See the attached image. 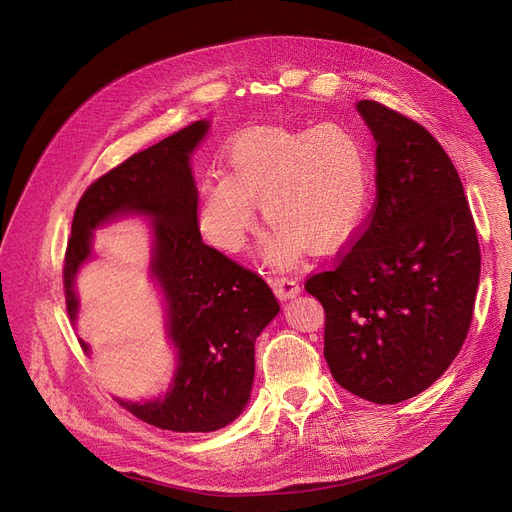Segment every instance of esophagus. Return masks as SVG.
Instances as JSON below:
<instances>
[{"instance_id": "1", "label": "esophagus", "mask_w": 512, "mask_h": 512, "mask_svg": "<svg viewBox=\"0 0 512 512\" xmlns=\"http://www.w3.org/2000/svg\"><path fill=\"white\" fill-rule=\"evenodd\" d=\"M270 284H272V288H274V292L278 294L280 299H294L297 297V294H301V286H299V282L297 280H292V278H286V276H282V278H270Z\"/></svg>"}]
</instances>
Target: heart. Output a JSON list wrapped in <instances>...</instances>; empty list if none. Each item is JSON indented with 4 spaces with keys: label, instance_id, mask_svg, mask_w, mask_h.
Masks as SVG:
<instances>
[{
    "label": "heart",
    "instance_id": "obj_1",
    "mask_svg": "<svg viewBox=\"0 0 512 512\" xmlns=\"http://www.w3.org/2000/svg\"><path fill=\"white\" fill-rule=\"evenodd\" d=\"M222 161L226 174H207L197 184V222L224 251L245 245L255 224V201L272 226L270 259L280 267L303 247H338L365 218L369 153L344 124L249 128L226 145Z\"/></svg>",
    "mask_w": 512,
    "mask_h": 512
}]
</instances>
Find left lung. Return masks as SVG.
Masks as SVG:
<instances>
[{
  "label": "left lung",
  "instance_id": "1",
  "mask_svg": "<svg viewBox=\"0 0 512 512\" xmlns=\"http://www.w3.org/2000/svg\"><path fill=\"white\" fill-rule=\"evenodd\" d=\"M375 151V205L361 236L305 290L326 311L334 380L375 405L432 386L467 338L479 242L459 172L415 120L359 101Z\"/></svg>",
  "mask_w": 512,
  "mask_h": 512
}]
</instances>
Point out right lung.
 Returning a JSON list of instances; mask_svg holds the SVG:
<instances>
[{
  "mask_svg": "<svg viewBox=\"0 0 512 512\" xmlns=\"http://www.w3.org/2000/svg\"><path fill=\"white\" fill-rule=\"evenodd\" d=\"M207 132L209 120H199L95 180L76 205L64 261L66 309L76 324L80 301L74 286L80 267L93 257V232L132 215L149 220V278L164 294L176 371L159 398L118 402L170 432H215L245 411L255 340L280 311L261 276L201 238L191 155ZM80 346L91 353L85 340Z\"/></svg>",
  "mask_w": 512,
  "mask_h": 512,
  "instance_id": "add662e5",
  "label": "right lung"
}]
</instances>
